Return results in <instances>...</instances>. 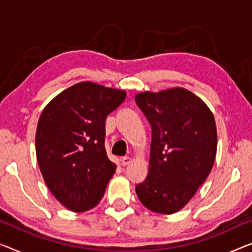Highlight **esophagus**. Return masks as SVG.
Segmentation results:
<instances>
[{"instance_id": "esophagus-1", "label": "esophagus", "mask_w": 252, "mask_h": 252, "mask_svg": "<svg viewBox=\"0 0 252 252\" xmlns=\"http://www.w3.org/2000/svg\"><path fill=\"white\" fill-rule=\"evenodd\" d=\"M120 162H121V165L122 166H126V165H129L130 162H131V158L129 156H125L122 157L121 159H120Z\"/></svg>"}]
</instances>
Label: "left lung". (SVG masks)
Returning a JSON list of instances; mask_svg holds the SVG:
<instances>
[{"label": "left lung", "instance_id": "left-lung-1", "mask_svg": "<svg viewBox=\"0 0 252 252\" xmlns=\"http://www.w3.org/2000/svg\"><path fill=\"white\" fill-rule=\"evenodd\" d=\"M152 126L148 175L136 186L146 208L159 214L182 209L215 162V119L204 100L185 88L134 97Z\"/></svg>", "mask_w": 252, "mask_h": 252}]
</instances>
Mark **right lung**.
I'll return each mask as SVG.
<instances>
[{
    "mask_svg": "<svg viewBox=\"0 0 252 252\" xmlns=\"http://www.w3.org/2000/svg\"><path fill=\"white\" fill-rule=\"evenodd\" d=\"M126 97L125 90L79 82L40 114L37 162L48 189L65 208L82 213L103 198L116 170L105 150V120Z\"/></svg>",
    "mask_w": 252,
    "mask_h": 252,
    "instance_id": "add662e5",
    "label": "right lung"
}]
</instances>
